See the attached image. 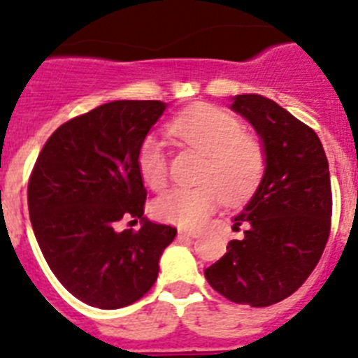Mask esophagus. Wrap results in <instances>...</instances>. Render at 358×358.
I'll return each instance as SVG.
<instances>
[{
	"instance_id": "1",
	"label": "esophagus",
	"mask_w": 358,
	"mask_h": 358,
	"mask_svg": "<svg viewBox=\"0 0 358 358\" xmlns=\"http://www.w3.org/2000/svg\"><path fill=\"white\" fill-rule=\"evenodd\" d=\"M179 234L181 236H188V238H196L199 232L196 231H188V229H179Z\"/></svg>"
}]
</instances>
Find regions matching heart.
<instances>
[{
	"instance_id": "b5f03b06",
	"label": "heart",
	"mask_w": 358,
	"mask_h": 358,
	"mask_svg": "<svg viewBox=\"0 0 358 358\" xmlns=\"http://www.w3.org/2000/svg\"><path fill=\"white\" fill-rule=\"evenodd\" d=\"M169 133L206 156L195 188H172L154 201L157 218L179 227H199L222 201L236 204L252 195L266 169L264 147L245 134L238 119L215 106H196L173 119ZM138 170L154 189L166 185L169 157L156 136H147L138 149Z\"/></svg>"
}]
</instances>
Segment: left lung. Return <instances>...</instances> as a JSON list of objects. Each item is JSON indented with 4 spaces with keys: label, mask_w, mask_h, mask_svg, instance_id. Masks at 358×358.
<instances>
[{
    "label": "left lung",
    "mask_w": 358,
    "mask_h": 358,
    "mask_svg": "<svg viewBox=\"0 0 358 358\" xmlns=\"http://www.w3.org/2000/svg\"><path fill=\"white\" fill-rule=\"evenodd\" d=\"M231 110L250 122L266 169L232 229L245 225L224 257L206 268L209 286L227 300L268 307L293 294L316 268L330 234L332 188L317 134L275 101L232 97Z\"/></svg>",
    "instance_id": "8db88e82"
}]
</instances>
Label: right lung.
Masks as SVG:
<instances>
[{
    "label": "right lung",
    "instance_id": "1",
    "mask_svg": "<svg viewBox=\"0 0 358 358\" xmlns=\"http://www.w3.org/2000/svg\"><path fill=\"white\" fill-rule=\"evenodd\" d=\"M169 104L113 101L62 124L37 157L28 185L29 220L62 286L97 309L134 303L156 282L177 229L143 216L138 149ZM122 217L138 231H118Z\"/></svg>",
    "mask_w": 358,
    "mask_h": 358
}]
</instances>
